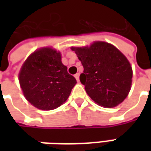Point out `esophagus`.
Listing matches in <instances>:
<instances>
[{"instance_id": "34e87169", "label": "esophagus", "mask_w": 151, "mask_h": 151, "mask_svg": "<svg viewBox=\"0 0 151 151\" xmlns=\"http://www.w3.org/2000/svg\"><path fill=\"white\" fill-rule=\"evenodd\" d=\"M79 75H80V73H76L75 75H74L76 80H77L78 82H79Z\"/></svg>"}]
</instances>
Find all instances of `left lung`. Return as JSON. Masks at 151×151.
<instances>
[{"mask_svg":"<svg viewBox=\"0 0 151 151\" xmlns=\"http://www.w3.org/2000/svg\"><path fill=\"white\" fill-rule=\"evenodd\" d=\"M71 49L84 68L80 81L92 100L104 108H114L122 103L133 78L132 67L124 55L113 45L99 41Z\"/></svg>","mask_w":151,"mask_h":151,"instance_id":"1","label":"left lung"}]
</instances>
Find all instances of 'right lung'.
<instances>
[{"label":"right lung","mask_w":151,"mask_h":151,"mask_svg":"<svg viewBox=\"0 0 151 151\" xmlns=\"http://www.w3.org/2000/svg\"><path fill=\"white\" fill-rule=\"evenodd\" d=\"M18 77L27 101L46 111L63 104L77 83L61 62L60 53L51 47L32 53L22 66Z\"/></svg>","instance_id":"add662e5"}]
</instances>
